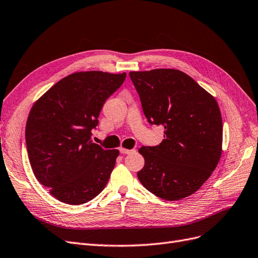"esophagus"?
I'll return each mask as SVG.
<instances>
[{
  "label": "esophagus",
  "mask_w": 258,
  "mask_h": 258,
  "mask_svg": "<svg viewBox=\"0 0 258 258\" xmlns=\"http://www.w3.org/2000/svg\"><path fill=\"white\" fill-rule=\"evenodd\" d=\"M133 152H135L134 149H132V150H128V149H124V148L120 149V153H122V154H130Z\"/></svg>",
  "instance_id": "obj_1"
}]
</instances>
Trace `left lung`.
<instances>
[{
    "label": "left lung",
    "instance_id": "obj_1",
    "mask_svg": "<svg viewBox=\"0 0 258 258\" xmlns=\"http://www.w3.org/2000/svg\"><path fill=\"white\" fill-rule=\"evenodd\" d=\"M148 122L164 127V140L143 146L139 181L165 201L194 194L209 179L222 154L223 123L215 98L178 70L131 72Z\"/></svg>",
    "mask_w": 258,
    "mask_h": 258
}]
</instances>
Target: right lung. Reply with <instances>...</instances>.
Segmentation results:
<instances>
[{
	"label": "right lung",
	"instance_id": "1",
	"mask_svg": "<svg viewBox=\"0 0 258 258\" xmlns=\"http://www.w3.org/2000/svg\"><path fill=\"white\" fill-rule=\"evenodd\" d=\"M126 73L80 72L57 81L33 105L26 143L31 167L57 201L82 205L105 188L119 155L91 140L102 108Z\"/></svg>",
	"mask_w": 258,
	"mask_h": 258
}]
</instances>
